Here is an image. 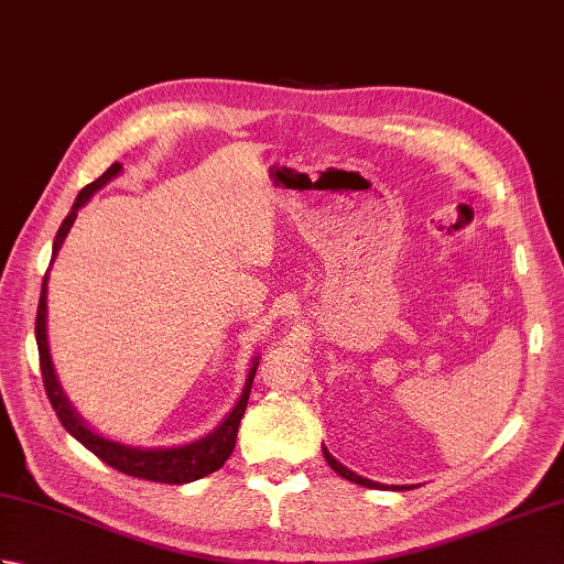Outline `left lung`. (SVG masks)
Instances as JSON below:
<instances>
[{
  "mask_svg": "<svg viewBox=\"0 0 564 564\" xmlns=\"http://www.w3.org/2000/svg\"><path fill=\"white\" fill-rule=\"evenodd\" d=\"M322 455H325V460H327V465L332 467V470L337 473V475H341L344 480H349V482L364 485V487H370V489H394V492H402V489H414V485H382V482H376V480H368V477L358 475V473L349 470V467H346V465H341V463H339L337 458H334V455L327 451V446H322Z\"/></svg>",
  "mask_w": 564,
  "mask_h": 564,
  "instance_id": "obj_1",
  "label": "left lung"
}]
</instances>
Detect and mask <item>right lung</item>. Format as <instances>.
Returning <instances> with one entry per match:
<instances>
[{"label":"right lung","instance_id":"obj_1","mask_svg":"<svg viewBox=\"0 0 564 564\" xmlns=\"http://www.w3.org/2000/svg\"><path fill=\"white\" fill-rule=\"evenodd\" d=\"M121 172H123V164L113 162L109 170H106L97 178V182H91L89 186H84L79 191V196L75 198V203H72L67 218L63 220V225H59V230L55 235L51 267H53L59 247H63V242H65L69 227L77 220V213L87 206L91 196L97 194L99 188L113 182V178ZM47 273H51V269H47ZM47 273H45L43 289H41L39 315H35V341H39L41 373H43V386L47 392V400H51L59 422H63V426L69 431V436H75L84 448H89L106 465L116 467L118 473L130 475V477H140V480H152V482H164V485H186V482L200 480V477H206L215 470H220L225 460L230 458L235 451L237 429H239V422H242V414L247 410V400L251 392V382H254L259 356L251 358L245 388H242V392H239L235 406L227 412V416L218 426L208 431L206 436H200L191 443H182V446H154V448L130 446V443L113 441L109 436L99 434L97 429H91L87 422H84L79 412L67 400L63 386H59V378L55 373L53 356H51V344H47Z\"/></svg>","mask_w":564,"mask_h":564}]
</instances>
